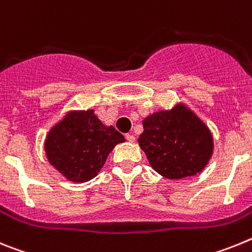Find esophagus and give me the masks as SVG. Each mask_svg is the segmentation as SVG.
Returning a JSON list of instances; mask_svg holds the SVG:
<instances>
[{"label":"esophagus","instance_id":"obj_1","mask_svg":"<svg viewBox=\"0 0 252 252\" xmlns=\"http://www.w3.org/2000/svg\"><path fill=\"white\" fill-rule=\"evenodd\" d=\"M126 138L128 139V142H130V143H133V142L135 141V137L133 134H126Z\"/></svg>","mask_w":252,"mask_h":252}]
</instances>
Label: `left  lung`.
Masks as SVG:
<instances>
[{
  "instance_id": "1",
  "label": "left lung",
  "mask_w": 252,
  "mask_h": 252,
  "mask_svg": "<svg viewBox=\"0 0 252 252\" xmlns=\"http://www.w3.org/2000/svg\"><path fill=\"white\" fill-rule=\"evenodd\" d=\"M139 147L151 167L163 178L184 179L200 174L212 158L211 129L184 102L144 118Z\"/></svg>"
}]
</instances>
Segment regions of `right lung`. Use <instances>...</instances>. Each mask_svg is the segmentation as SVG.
<instances>
[{
	"instance_id": "add662e5",
	"label": "right lung",
	"mask_w": 252,
	"mask_h": 252,
	"mask_svg": "<svg viewBox=\"0 0 252 252\" xmlns=\"http://www.w3.org/2000/svg\"><path fill=\"white\" fill-rule=\"evenodd\" d=\"M123 142V134L102 123L94 109L69 110L47 133L44 151L50 165L67 180L86 183L99 174L109 153Z\"/></svg>"
}]
</instances>
